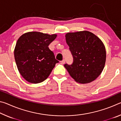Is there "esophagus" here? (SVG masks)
<instances>
[{
  "label": "esophagus",
  "mask_w": 121,
  "mask_h": 121,
  "mask_svg": "<svg viewBox=\"0 0 121 121\" xmlns=\"http://www.w3.org/2000/svg\"><path fill=\"white\" fill-rule=\"evenodd\" d=\"M60 62H61V64H64V63H65V60H64V59H63V60H62V61H60Z\"/></svg>",
  "instance_id": "34e87169"
}]
</instances>
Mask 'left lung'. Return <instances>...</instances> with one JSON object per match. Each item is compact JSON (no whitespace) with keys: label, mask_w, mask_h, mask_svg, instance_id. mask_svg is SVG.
<instances>
[{"label":"left lung","mask_w":121,"mask_h":121,"mask_svg":"<svg viewBox=\"0 0 121 121\" xmlns=\"http://www.w3.org/2000/svg\"><path fill=\"white\" fill-rule=\"evenodd\" d=\"M65 36L73 57L72 64L64 65L69 75L79 83L95 81L105 67L106 52L103 43L88 31L68 32Z\"/></svg>","instance_id":"8db88e82"}]
</instances>
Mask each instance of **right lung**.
<instances>
[{
	"instance_id": "add662e5",
	"label": "right lung",
	"mask_w": 121,
	"mask_h": 121,
	"mask_svg": "<svg viewBox=\"0 0 121 121\" xmlns=\"http://www.w3.org/2000/svg\"><path fill=\"white\" fill-rule=\"evenodd\" d=\"M56 36L33 31L24 34L18 39L14 58L20 74L26 81L34 84L42 82L59 62L48 47Z\"/></svg>"
}]
</instances>
